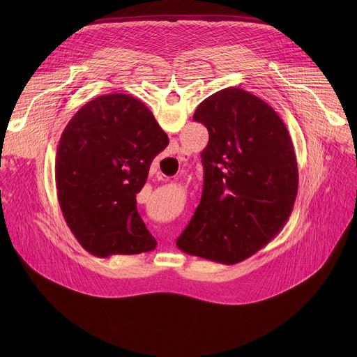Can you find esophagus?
<instances>
[{"label": "esophagus", "instance_id": "1", "mask_svg": "<svg viewBox=\"0 0 357 357\" xmlns=\"http://www.w3.org/2000/svg\"><path fill=\"white\" fill-rule=\"evenodd\" d=\"M181 157H186V152H185V151L181 152Z\"/></svg>", "mask_w": 357, "mask_h": 357}]
</instances>
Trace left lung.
<instances>
[{"mask_svg":"<svg viewBox=\"0 0 357 357\" xmlns=\"http://www.w3.org/2000/svg\"><path fill=\"white\" fill-rule=\"evenodd\" d=\"M209 131L200 152L203 190L176 245L190 256L233 266L267 245L285 226L298 193L289 132L264 100L223 89L197 106Z\"/></svg>","mask_w":357,"mask_h":357,"instance_id":"obj_1","label":"left lung"}]
</instances>
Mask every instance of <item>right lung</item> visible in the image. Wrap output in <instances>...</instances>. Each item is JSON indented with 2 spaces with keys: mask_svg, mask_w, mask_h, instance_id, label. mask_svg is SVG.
Wrapping results in <instances>:
<instances>
[{
  "mask_svg": "<svg viewBox=\"0 0 357 357\" xmlns=\"http://www.w3.org/2000/svg\"><path fill=\"white\" fill-rule=\"evenodd\" d=\"M168 142L151 110L124 93L93 98L65 127L55 162L58 199L70 231L93 256L155 248L135 196Z\"/></svg>",
  "mask_w": 357,
  "mask_h": 357,
  "instance_id": "add662e5",
  "label": "right lung"
}]
</instances>
